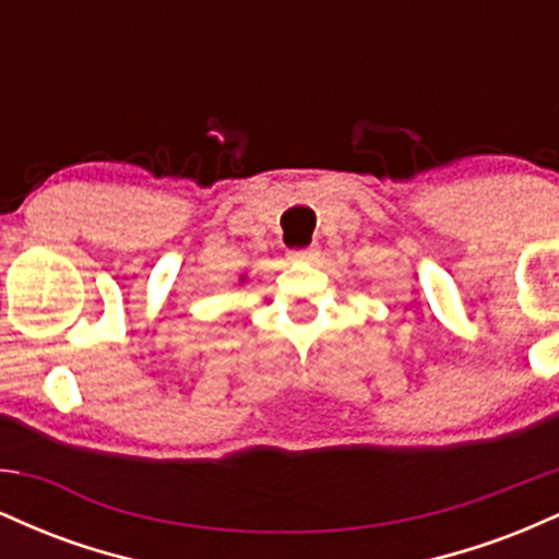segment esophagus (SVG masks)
Segmentation results:
<instances>
[{
	"label": "esophagus",
	"instance_id": "34e87169",
	"mask_svg": "<svg viewBox=\"0 0 559 559\" xmlns=\"http://www.w3.org/2000/svg\"><path fill=\"white\" fill-rule=\"evenodd\" d=\"M318 258H320V247H316V243H312V247L292 249V252H288V260H294V262H312Z\"/></svg>",
	"mask_w": 559,
	"mask_h": 559
}]
</instances>
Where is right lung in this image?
<instances>
[{
  "label": "right lung",
  "instance_id": "obj_1",
  "mask_svg": "<svg viewBox=\"0 0 559 559\" xmlns=\"http://www.w3.org/2000/svg\"><path fill=\"white\" fill-rule=\"evenodd\" d=\"M241 281H247V275H241Z\"/></svg>",
  "mask_w": 559,
  "mask_h": 559
}]
</instances>
